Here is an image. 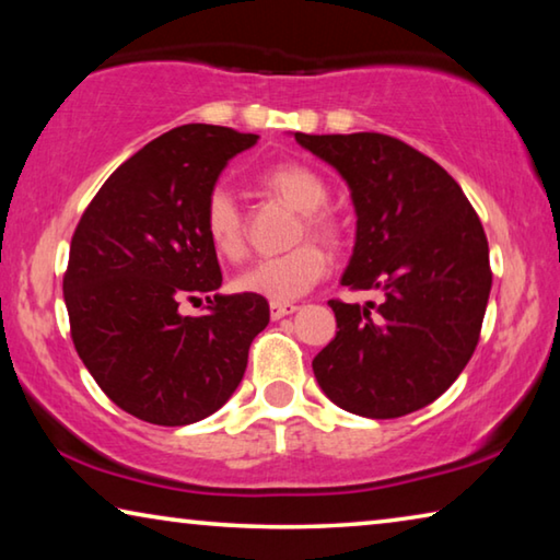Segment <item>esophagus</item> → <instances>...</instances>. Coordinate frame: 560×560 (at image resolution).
<instances>
[{
	"label": "esophagus",
	"instance_id": "34e87169",
	"mask_svg": "<svg viewBox=\"0 0 560 560\" xmlns=\"http://www.w3.org/2000/svg\"><path fill=\"white\" fill-rule=\"evenodd\" d=\"M293 311H299V306H296V303H287V301H271V306H269V314H271L273 320H279L283 316H291Z\"/></svg>",
	"mask_w": 560,
	"mask_h": 560
}]
</instances>
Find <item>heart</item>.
<instances>
[{
    "instance_id": "obj_1",
    "label": "heart",
    "mask_w": 560,
    "mask_h": 560,
    "mask_svg": "<svg viewBox=\"0 0 560 560\" xmlns=\"http://www.w3.org/2000/svg\"><path fill=\"white\" fill-rule=\"evenodd\" d=\"M261 185L301 212L296 242L311 234L326 244H338L340 224L330 214L320 212V207L328 202V187L316 170L299 163H279L261 175ZM202 222L207 240L222 259L236 261L244 257V220L232 192H226L224 187H214L205 200ZM326 271L328 254L314 242H303L281 257L252 264L234 279V289L249 293V296L291 301L314 289L326 277Z\"/></svg>"
}]
</instances>
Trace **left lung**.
Returning <instances> with one entry per match:
<instances>
[{
    "instance_id": "obj_1",
    "label": "left lung",
    "mask_w": 560,
    "mask_h": 560,
    "mask_svg": "<svg viewBox=\"0 0 560 560\" xmlns=\"http://www.w3.org/2000/svg\"><path fill=\"white\" fill-rule=\"evenodd\" d=\"M293 138L350 189L355 246L340 283L385 296L381 306L328 301L338 330L314 358L316 381L353 415H410L457 381L479 343L491 291L485 226L447 170L402 140Z\"/></svg>"
}]
</instances>
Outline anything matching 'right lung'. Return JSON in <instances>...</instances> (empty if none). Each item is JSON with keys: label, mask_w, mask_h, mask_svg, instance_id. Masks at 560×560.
Here are the masks:
<instances>
[{"label": "right lung", "mask_w": 560, "mask_h": 560, "mask_svg": "<svg viewBox=\"0 0 560 560\" xmlns=\"http://www.w3.org/2000/svg\"><path fill=\"white\" fill-rule=\"evenodd\" d=\"M222 126L173 128L113 173L75 226L63 301L75 353L120 410L179 428L220 410L242 383L269 303L217 293L205 200L226 163L257 143ZM208 296L205 317L183 300Z\"/></svg>", "instance_id": "right-lung-1"}]
</instances>
